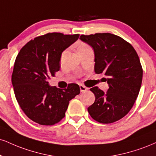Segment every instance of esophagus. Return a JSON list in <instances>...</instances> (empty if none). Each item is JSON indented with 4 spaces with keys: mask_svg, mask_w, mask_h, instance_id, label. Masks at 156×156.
Wrapping results in <instances>:
<instances>
[{
    "mask_svg": "<svg viewBox=\"0 0 156 156\" xmlns=\"http://www.w3.org/2000/svg\"><path fill=\"white\" fill-rule=\"evenodd\" d=\"M89 89L86 86L83 85V84H80V92H84V91H87Z\"/></svg>",
    "mask_w": 156,
    "mask_h": 156,
    "instance_id": "1",
    "label": "esophagus"
}]
</instances>
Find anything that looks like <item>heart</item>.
<instances>
[{"label": "heart", "instance_id": "obj_1", "mask_svg": "<svg viewBox=\"0 0 156 156\" xmlns=\"http://www.w3.org/2000/svg\"><path fill=\"white\" fill-rule=\"evenodd\" d=\"M89 48V46H88L87 45L85 44H80L79 45V46H78V50L83 49V48Z\"/></svg>", "mask_w": 156, "mask_h": 156}]
</instances>
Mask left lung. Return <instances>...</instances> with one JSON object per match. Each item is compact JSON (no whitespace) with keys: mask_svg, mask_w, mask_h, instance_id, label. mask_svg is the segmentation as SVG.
I'll list each match as a JSON object with an SVG mask.
<instances>
[{"mask_svg":"<svg viewBox=\"0 0 156 156\" xmlns=\"http://www.w3.org/2000/svg\"><path fill=\"white\" fill-rule=\"evenodd\" d=\"M80 39L93 48L95 73H104L109 85L105 93L97 86L90 89L95 101L88 112L99 123L119 121L132 108L141 87L142 67L138 54L129 43L111 33L81 35Z\"/></svg>","mask_w":156,"mask_h":156,"instance_id":"1","label":"left lung"}]
</instances>
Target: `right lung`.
Returning a JSON list of instances; mask_svg holds the SVG:
<instances>
[{
	"label": "right lung",
	"mask_w": 156,
	"mask_h": 156,
	"mask_svg": "<svg viewBox=\"0 0 156 156\" xmlns=\"http://www.w3.org/2000/svg\"><path fill=\"white\" fill-rule=\"evenodd\" d=\"M78 37L79 34L47 33L30 41L19 52L12 76L15 97L25 115L35 123H57L65 117L70 101L80 94L76 83L58 89L48 82L59 70L63 51Z\"/></svg>",
	"instance_id": "obj_1"
}]
</instances>
